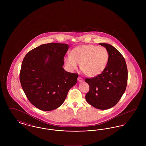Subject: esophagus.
<instances>
[{"instance_id": "obj_1", "label": "esophagus", "mask_w": 146, "mask_h": 146, "mask_svg": "<svg viewBox=\"0 0 146 146\" xmlns=\"http://www.w3.org/2000/svg\"><path fill=\"white\" fill-rule=\"evenodd\" d=\"M78 82H82L83 81V79L81 77L79 76V77L78 78Z\"/></svg>"}]
</instances>
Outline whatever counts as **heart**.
Masks as SVG:
<instances>
[{"label":"heart","instance_id":"1","mask_svg":"<svg viewBox=\"0 0 146 146\" xmlns=\"http://www.w3.org/2000/svg\"><path fill=\"white\" fill-rule=\"evenodd\" d=\"M109 55L107 49L94 45L77 46L66 56L64 62L70 70H77L78 64L84 74L96 76L101 74L107 67Z\"/></svg>","mask_w":146,"mask_h":146}]
</instances>
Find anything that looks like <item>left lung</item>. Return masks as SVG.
I'll return each mask as SVG.
<instances>
[{"label":"left lung","instance_id":"left-lung-1","mask_svg":"<svg viewBox=\"0 0 146 146\" xmlns=\"http://www.w3.org/2000/svg\"><path fill=\"white\" fill-rule=\"evenodd\" d=\"M99 44L108 51V61L101 74L85 80L90 87L85 98L95 108L105 110L114 107L125 92L127 69L124 57L117 49L108 44Z\"/></svg>","mask_w":146,"mask_h":146}]
</instances>
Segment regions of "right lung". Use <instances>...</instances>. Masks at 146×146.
I'll return each mask as SVG.
<instances>
[{
    "mask_svg": "<svg viewBox=\"0 0 146 146\" xmlns=\"http://www.w3.org/2000/svg\"><path fill=\"white\" fill-rule=\"evenodd\" d=\"M68 45H41L26 55L21 65L20 80L30 102L44 111L54 110L64 102L78 74L64 70L63 58Z\"/></svg>",
    "mask_w": 146,
    "mask_h": 146,
    "instance_id": "1",
    "label": "right lung"
}]
</instances>
